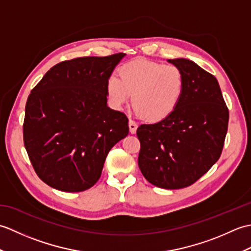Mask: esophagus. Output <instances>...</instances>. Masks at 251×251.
Masks as SVG:
<instances>
[{
    "mask_svg": "<svg viewBox=\"0 0 251 251\" xmlns=\"http://www.w3.org/2000/svg\"><path fill=\"white\" fill-rule=\"evenodd\" d=\"M128 126H129V131H130V134H136V131H137V127H138L136 123H135L134 121L129 120V121H128Z\"/></svg>",
    "mask_w": 251,
    "mask_h": 251,
    "instance_id": "esophagus-1",
    "label": "esophagus"
}]
</instances>
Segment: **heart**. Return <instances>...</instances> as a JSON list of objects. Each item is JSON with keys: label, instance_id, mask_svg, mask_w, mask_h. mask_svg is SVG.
I'll return each instance as SVG.
<instances>
[{"label": "heart", "instance_id": "obj_1", "mask_svg": "<svg viewBox=\"0 0 251 251\" xmlns=\"http://www.w3.org/2000/svg\"><path fill=\"white\" fill-rule=\"evenodd\" d=\"M105 90L113 108L121 109L131 97L137 113L149 122H159L179 104L184 90V75L177 66L140 58L123 65L119 77L110 75Z\"/></svg>", "mask_w": 251, "mask_h": 251}]
</instances>
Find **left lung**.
<instances>
[{
    "instance_id": "1",
    "label": "left lung",
    "mask_w": 251,
    "mask_h": 251,
    "mask_svg": "<svg viewBox=\"0 0 251 251\" xmlns=\"http://www.w3.org/2000/svg\"><path fill=\"white\" fill-rule=\"evenodd\" d=\"M167 61L183 72L184 90L166 119L138 127V165L153 185L176 190L193 184L219 159L228 110L214 75L185 58Z\"/></svg>"
}]
</instances>
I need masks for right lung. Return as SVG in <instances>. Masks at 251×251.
I'll return each mask as SVG.
<instances>
[{"label": "right lung", "instance_id": "add662e5", "mask_svg": "<svg viewBox=\"0 0 251 251\" xmlns=\"http://www.w3.org/2000/svg\"><path fill=\"white\" fill-rule=\"evenodd\" d=\"M125 56L60 62L32 89L25 104V147L35 173L51 188H92L109 151L128 135V119L109 108L105 90L106 79Z\"/></svg>", "mask_w": 251, "mask_h": 251}]
</instances>
